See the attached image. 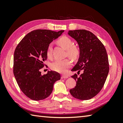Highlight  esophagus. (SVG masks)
<instances>
[{"label": "esophagus", "instance_id": "esophagus-1", "mask_svg": "<svg viewBox=\"0 0 123 123\" xmlns=\"http://www.w3.org/2000/svg\"><path fill=\"white\" fill-rule=\"evenodd\" d=\"M61 77H62V78H63V79H67L68 78V76L67 75H62Z\"/></svg>", "mask_w": 123, "mask_h": 123}]
</instances>
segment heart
<instances>
[{
	"instance_id": "1",
	"label": "heart",
	"mask_w": 123,
	"mask_h": 123,
	"mask_svg": "<svg viewBox=\"0 0 123 123\" xmlns=\"http://www.w3.org/2000/svg\"><path fill=\"white\" fill-rule=\"evenodd\" d=\"M57 43L60 46L63 47L67 50V55L71 59L75 60L80 54V50L78 47L73 45V41L69 37L63 36L58 39ZM47 56L48 58L51 59L52 57V44H50L47 48ZM72 65V62L69 59H66L63 60H57L51 64V69L59 73H64L67 69Z\"/></svg>"
}]
</instances>
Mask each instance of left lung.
Listing matches in <instances>:
<instances>
[{
	"mask_svg": "<svg viewBox=\"0 0 123 123\" xmlns=\"http://www.w3.org/2000/svg\"><path fill=\"white\" fill-rule=\"evenodd\" d=\"M68 34L77 41L80 49L78 61L71 70L83 72L79 77L76 74L72 76L76 85L69 92L76 99L89 100L101 90L109 74L106 50L97 36L89 31L69 30Z\"/></svg>",
	"mask_w": 123,
	"mask_h": 123,
	"instance_id": "left-lung-1",
	"label": "left lung"
}]
</instances>
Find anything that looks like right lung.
Segmentation results:
<instances>
[{"instance_id":"obj_1","label":"right lung","mask_w":123,"mask_h":123,"mask_svg":"<svg viewBox=\"0 0 123 123\" xmlns=\"http://www.w3.org/2000/svg\"><path fill=\"white\" fill-rule=\"evenodd\" d=\"M64 32L38 29L28 33L16 48L13 57V74L23 93L34 100L48 97L54 83L61 79L60 74L48 71L41 75L40 70L47 59V48L54 39ZM46 66V65H45Z\"/></svg>"}]
</instances>
